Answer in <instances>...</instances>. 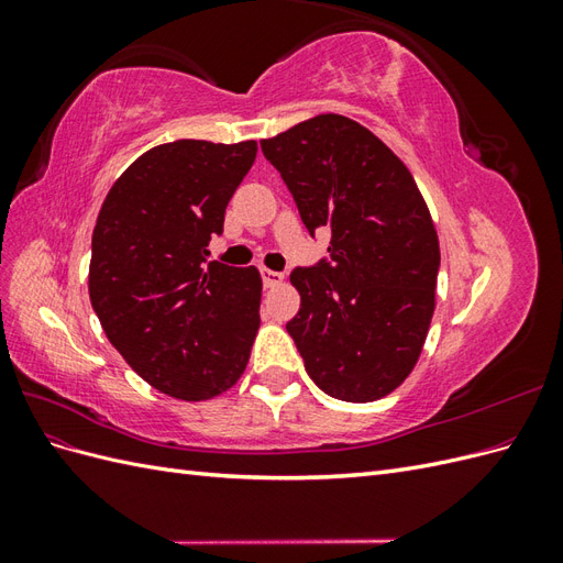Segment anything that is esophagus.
<instances>
[{"mask_svg": "<svg viewBox=\"0 0 563 563\" xmlns=\"http://www.w3.org/2000/svg\"><path fill=\"white\" fill-rule=\"evenodd\" d=\"M261 275H263V282H265V286H267V288H272V286H279V284L284 282V275H282V272H275V269H267V267H263V269H261Z\"/></svg>", "mask_w": 563, "mask_h": 563, "instance_id": "obj_1", "label": "esophagus"}]
</instances>
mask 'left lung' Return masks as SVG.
Listing matches in <instances>:
<instances>
[{"mask_svg": "<svg viewBox=\"0 0 563 563\" xmlns=\"http://www.w3.org/2000/svg\"><path fill=\"white\" fill-rule=\"evenodd\" d=\"M305 228L331 230L329 261L296 267L286 323L319 389L376 401L413 371L434 314L439 236L406 164L343 114H317L261 141Z\"/></svg>", "mask_w": 563, "mask_h": 563, "instance_id": "8db88e82", "label": "left lung"}]
</instances>
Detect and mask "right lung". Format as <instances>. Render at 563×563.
Wrapping results in <instances>:
<instances>
[{
  "instance_id": "obj_1",
  "label": "right lung",
  "mask_w": 563,
  "mask_h": 563,
  "mask_svg": "<svg viewBox=\"0 0 563 563\" xmlns=\"http://www.w3.org/2000/svg\"><path fill=\"white\" fill-rule=\"evenodd\" d=\"M258 143L174 141L147 150L100 207L89 296L110 343L155 389L183 401L223 395L261 327V272L207 263L228 201Z\"/></svg>"
}]
</instances>
